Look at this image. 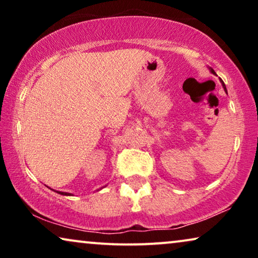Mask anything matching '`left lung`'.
Returning <instances> with one entry per match:
<instances>
[{"label":"left lung","instance_id":"1","mask_svg":"<svg viewBox=\"0 0 258 258\" xmlns=\"http://www.w3.org/2000/svg\"><path fill=\"white\" fill-rule=\"evenodd\" d=\"M210 72H211V73H213V74H214V75H216V73H215V70H214V69H211V68H210ZM222 86H223V88H224V90H225V93H227V88H225V84H224V82H223V81H222Z\"/></svg>","mask_w":258,"mask_h":258}]
</instances>
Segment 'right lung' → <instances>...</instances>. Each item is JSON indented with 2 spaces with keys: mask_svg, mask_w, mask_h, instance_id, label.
Here are the masks:
<instances>
[{
  "mask_svg": "<svg viewBox=\"0 0 258 258\" xmlns=\"http://www.w3.org/2000/svg\"><path fill=\"white\" fill-rule=\"evenodd\" d=\"M54 191H55V190H54ZM56 192L61 194V195H66V196H70V195H72V194H70V192H63V191H56Z\"/></svg>",
  "mask_w": 258,
  "mask_h": 258,
  "instance_id": "obj_1",
  "label": "right lung"
}]
</instances>
